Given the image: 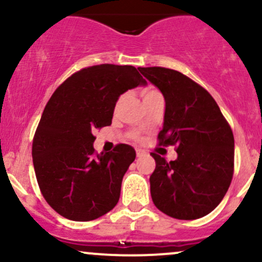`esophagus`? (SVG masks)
<instances>
[{"label":"esophagus","instance_id":"obj_1","mask_svg":"<svg viewBox=\"0 0 262 262\" xmlns=\"http://www.w3.org/2000/svg\"><path fill=\"white\" fill-rule=\"evenodd\" d=\"M144 155H145V151H144V150L137 149V156H138V158H141V156H144Z\"/></svg>","mask_w":262,"mask_h":262}]
</instances>
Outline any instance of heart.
<instances>
[{
  "label": "heart",
  "instance_id": "obj_1",
  "mask_svg": "<svg viewBox=\"0 0 262 262\" xmlns=\"http://www.w3.org/2000/svg\"><path fill=\"white\" fill-rule=\"evenodd\" d=\"M143 101L144 100H149V98H152V97H156V96H161L159 91H156L154 89H145L143 91Z\"/></svg>",
  "mask_w": 262,
  "mask_h": 262
}]
</instances>
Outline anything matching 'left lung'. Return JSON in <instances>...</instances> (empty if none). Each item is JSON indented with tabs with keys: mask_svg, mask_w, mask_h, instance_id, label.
<instances>
[{
	"mask_svg": "<svg viewBox=\"0 0 262 262\" xmlns=\"http://www.w3.org/2000/svg\"><path fill=\"white\" fill-rule=\"evenodd\" d=\"M138 69L165 98L160 144L177 146L173 161L151 154L152 202L172 218L204 217L221 203L233 179V132L214 98L189 77L159 66Z\"/></svg>",
	"mask_w": 262,
	"mask_h": 262,
	"instance_id": "8db88e82",
	"label": "left lung"
}]
</instances>
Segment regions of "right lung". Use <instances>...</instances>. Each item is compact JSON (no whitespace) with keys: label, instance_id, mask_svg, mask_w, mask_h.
<instances>
[{"label":"right lung","instance_id":"add662e5","mask_svg":"<svg viewBox=\"0 0 262 262\" xmlns=\"http://www.w3.org/2000/svg\"><path fill=\"white\" fill-rule=\"evenodd\" d=\"M148 82L134 66L82 69L60 85L44 108L33 139V165L41 193L62 217L89 222L114 208L135 150L119 144L95 154L93 132L112 123L119 96Z\"/></svg>","mask_w":262,"mask_h":262}]
</instances>
